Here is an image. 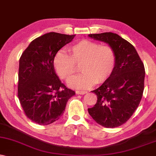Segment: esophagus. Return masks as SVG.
<instances>
[{
    "label": "esophagus",
    "mask_w": 156,
    "mask_h": 156,
    "mask_svg": "<svg viewBox=\"0 0 156 156\" xmlns=\"http://www.w3.org/2000/svg\"><path fill=\"white\" fill-rule=\"evenodd\" d=\"M76 93L79 94V95H84V94L87 93V91H82V90H76Z\"/></svg>",
    "instance_id": "34e87169"
}]
</instances>
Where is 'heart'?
I'll return each instance as SVG.
<instances>
[{
  "label": "heart",
  "mask_w": 156,
  "mask_h": 156,
  "mask_svg": "<svg viewBox=\"0 0 156 156\" xmlns=\"http://www.w3.org/2000/svg\"><path fill=\"white\" fill-rule=\"evenodd\" d=\"M69 54L60 51L53 57L55 72L62 80L67 81L77 71L82 63L83 73L71 79L69 85L78 89L93 87L108 80L116 65L114 50L109 45H101L91 40H83L70 46Z\"/></svg>",
  "instance_id": "obj_1"
}]
</instances>
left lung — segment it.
<instances>
[{"label": "left lung", "mask_w": 156, "mask_h": 156, "mask_svg": "<svg viewBox=\"0 0 156 156\" xmlns=\"http://www.w3.org/2000/svg\"><path fill=\"white\" fill-rule=\"evenodd\" d=\"M90 37L111 45L116 54V65L108 80L93 93L97 103L88 113L98 124L114 128L126 123L139 106L143 97L145 67L131 43L116 33L90 34Z\"/></svg>", "instance_id": "obj_1"}]
</instances>
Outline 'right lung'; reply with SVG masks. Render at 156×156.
<instances>
[{
  "instance_id": "right-lung-1",
  "label": "right lung",
  "mask_w": 156,
  "mask_h": 156,
  "mask_svg": "<svg viewBox=\"0 0 156 156\" xmlns=\"http://www.w3.org/2000/svg\"><path fill=\"white\" fill-rule=\"evenodd\" d=\"M75 34L49 32L30 43L19 59L18 98L27 117L40 125L58 120L75 95L60 81L53 64L55 53Z\"/></svg>"
}]
</instances>
